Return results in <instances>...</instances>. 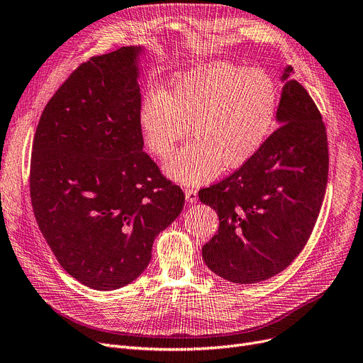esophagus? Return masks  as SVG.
I'll use <instances>...</instances> for the list:
<instances>
[{
  "label": "esophagus",
  "instance_id": "1",
  "mask_svg": "<svg viewBox=\"0 0 363 363\" xmlns=\"http://www.w3.org/2000/svg\"><path fill=\"white\" fill-rule=\"evenodd\" d=\"M185 199L188 203H194L197 201V190L196 188H185Z\"/></svg>",
  "mask_w": 363,
  "mask_h": 363
}]
</instances>
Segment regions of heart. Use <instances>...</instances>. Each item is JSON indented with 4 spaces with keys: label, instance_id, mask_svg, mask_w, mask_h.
<instances>
[{
    "label": "heart",
    "instance_id": "b5f03b06",
    "mask_svg": "<svg viewBox=\"0 0 363 363\" xmlns=\"http://www.w3.org/2000/svg\"><path fill=\"white\" fill-rule=\"evenodd\" d=\"M277 109V87L261 69L230 62H209L172 82L170 90L150 91L139 121L150 151L167 159L178 140L185 144L166 164L170 178L200 184L219 169H238L254 157L272 130Z\"/></svg>",
    "mask_w": 363,
    "mask_h": 363
}]
</instances>
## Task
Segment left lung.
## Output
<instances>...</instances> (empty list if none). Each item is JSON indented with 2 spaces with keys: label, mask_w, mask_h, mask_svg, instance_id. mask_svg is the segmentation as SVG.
<instances>
[{
  "label": "left lung",
  "mask_w": 363,
  "mask_h": 363,
  "mask_svg": "<svg viewBox=\"0 0 363 363\" xmlns=\"http://www.w3.org/2000/svg\"><path fill=\"white\" fill-rule=\"evenodd\" d=\"M285 82L279 128L252 159L208 188L199 199L219 216V228L203 246L209 269L234 283H257L283 272L310 239L328 182V136L307 90Z\"/></svg>",
  "instance_id": "1"
}]
</instances>
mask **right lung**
Returning a JSON list of instances; mask_svg holds the SVG:
<instances>
[{
  "mask_svg": "<svg viewBox=\"0 0 363 363\" xmlns=\"http://www.w3.org/2000/svg\"><path fill=\"white\" fill-rule=\"evenodd\" d=\"M140 47L93 56L40 117L29 191L44 239L68 274L98 291L129 285L155 235L184 208L181 186L143 150Z\"/></svg>",
  "mask_w": 363,
  "mask_h": 363,
  "instance_id": "right-lung-1",
  "label": "right lung"
}]
</instances>
